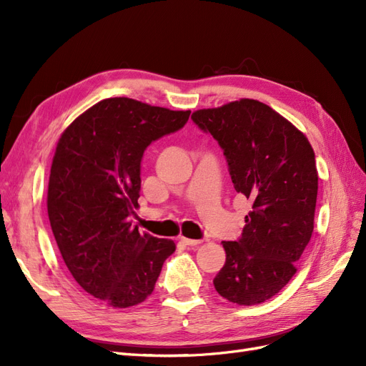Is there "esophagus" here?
Listing matches in <instances>:
<instances>
[{
	"instance_id": "34e87169",
	"label": "esophagus",
	"mask_w": 366,
	"mask_h": 366,
	"mask_svg": "<svg viewBox=\"0 0 366 366\" xmlns=\"http://www.w3.org/2000/svg\"><path fill=\"white\" fill-rule=\"evenodd\" d=\"M182 242L184 246L189 247H197L198 244H202V239H191V238H182Z\"/></svg>"
}]
</instances>
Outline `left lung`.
Here are the masks:
<instances>
[{
    "label": "left lung",
    "instance_id": "obj_1",
    "mask_svg": "<svg viewBox=\"0 0 366 366\" xmlns=\"http://www.w3.org/2000/svg\"><path fill=\"white\" fill-rule=\"evenodd\" d=\"M191 119L223 149L235 191L252 202L215 290L238 305L267 301L296 273L313 234L317 197L315 152L307 137L269 105L241 99L198 109Z\"/></svg>",
    "mask_w": 366,
    "mask_h": 366
}]
</instances>
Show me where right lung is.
Returning <instances> with one entry per match:
<instances>
[{"label":"right lung","instance_id":"1","mask_svg":"<svg viewBox=\"0 0 366 366\" xmlns=\"http://www.w3.org/2000/svg\"><path fill=\"white\" fill-rule=\"evenodd\" d=\"M191 112L128 97L97 102L64 131L54 152L47 210L76 282L107 305L127 308L152 293L172 239L131 226L139 206L143 152L182 129Z\"/></svg>","mask_w":366,"mask_h":366}]
</instances>
